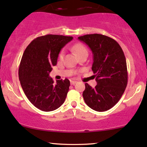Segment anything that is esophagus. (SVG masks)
<instances>
[{
  "label": "esophagus",
  "instance_id": "esophagus-1",
  "mask_svg": "<svg viewBox=\"0 0 147 147\" xmlns=\"http://www.w3.org/2000/svg\"><path fill=\"white\" fill-rule=\"evenodd\" d=\"M76 83H77L76 81H70V84H71V85H75Z\"/></svg>",
  "mask_w": 147,
  "mask_h": 147
}]
</instances>
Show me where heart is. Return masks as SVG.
I'll use <instances>...</instances> for the list:
<instances>
[{
  "label": "heart",
  "instance_id": "heart-1",
  "mask_svg": "<svg viewBox=\"0 0 147 147\" xmlns=\"http://www.w3.org/2000/svg\"><path fill=\"white\" fill-rule=\"evenodd\" d=\"M72 50H73V51L75 52L78 56L79 55H81V54L84 53V52H88L86 47L83 43H77L74 45L73 47H72ZM63 56H64V51L63 50H62L59 54V58L62 59L63 57Z\"/></svg>",
  "mask_w": 147,
  "mask_h": 147
}]
</instances>
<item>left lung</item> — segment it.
I'll return each instance as SVG.
<instances>
[{
  "label": "left lung",
  "instance_id": "left-lung-1",
  "mask_svg": "<svg viewBox=\"0 0 147 147\" xmlns=\"http://www.w3.org/2000/svg\"><path fill=\"white\" fill-rule=\"evenodd\" d=\"M78 38L92 50V70L97 83L95 88L85 84L84 101L96 111L109 110L119 102L127 86V66L124 52L115 40L100 34H86Z\"/></svg>",
  "mask_w": 147,
  "mask_h": 147
}]
</instances>
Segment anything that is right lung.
<instances>
[{
  "label": "right lung",
  "instance_id": "1",
  "mask_svg": "<svg viewBox=\"0 0 147 147\" xmlns=\"http://www.w3.org/2000/svg\"><path fill=\"white\" fill-rule=\"evenodd\" d=\"M72 36L47 34L34 38L22 57L18 77L25 95L35 107L48 112L63 104L68 94V79L54 83L49 77L52 67L57 64L59 54Z\"/></svg>",
  "mask_w": 147,
  "mask_h": 147
}]
</instances>
